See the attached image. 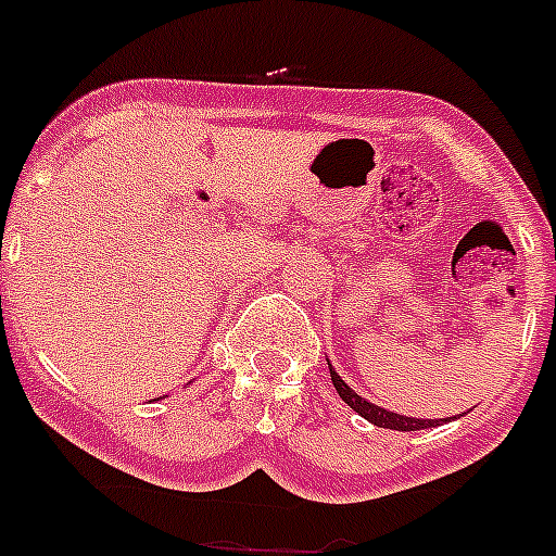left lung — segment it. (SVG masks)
Masks as SVG:
<instances>
[{
	"mask_svg": "<svg viewBox=\"0 0 556 556\" xmlns=\"http://www.w3.org/2000/svg\"><path fill=\"white\" fill-rule=\"evenodd\" d=\"M330 366V364H328ZM330 380H333L336 391H339V396L344 402H348L350 407H353L355 414L364 416L366 421H371V425H378V427H389V430H427V427H438L441 425V419H410V416H400V414H391V410H383V407L378 405H371V402H366L364 396L355 394L353 389H350L344 380L339 378L333 371V366H330ZM446 421V419H444Z\"/></svg>",
	"mask_w": 556,
	"mask_h": 556,
	"instance_id": "left-lung-1",
	"label": "left lung"
}]
</instances>
